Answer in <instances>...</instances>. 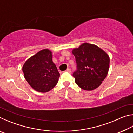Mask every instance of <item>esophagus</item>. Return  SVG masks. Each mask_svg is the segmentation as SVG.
<instances>
[{
	"instance_id": "1",
	"label": "esophagus",
	"mask_w": 133,
	"mask_h": 133,
	"mask_svg": "<svg viewBox=\"0 0 133 133\" xmlns=\"http://www.w3.org/2000/svg\"><path fill=\"white\" fill-rule=\"evenodd\" d=\"M66 72H67V73H71V70L69 68H67V69L66 70V71H65Z\"/></svg>"
}]
</instances>
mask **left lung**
Wrapping results in <instances>:
<instances>
[{"mask_svg":"<svg viewBox=\"0 0 133 133\" xmlns=\"http://www.w3.org/2000/svg\"><path fill=\"white\" fill-rule=\"evenodd\" d=\"M72 53L77 67L73 76L78 86L88 91L100 86L109 70V55L96 45L87 43L73 49Z\"/></svg>","mask_w":133,"mask_h":133,"instance_id":"1","label":"left lung"}]
</instances>
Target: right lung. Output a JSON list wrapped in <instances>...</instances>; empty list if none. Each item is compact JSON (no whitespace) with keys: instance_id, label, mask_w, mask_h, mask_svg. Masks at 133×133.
<instances>
[{"instance_id":"obj_1","label":"right lung","mask_w":133,"mask_h":133,"mask_svg":"<svg viewBox=\"0 0 133 133\" xmlns=\"http://www.w3.org/2000/svg\"><path fill=\"white\" fill-rule=\"evenodd\" d=\"M52 52L43 49L30 57L24 63L22 71L29 85L40 93H46L56 86L60 77L52 60Z\"/></svg>"}]
</instances>
